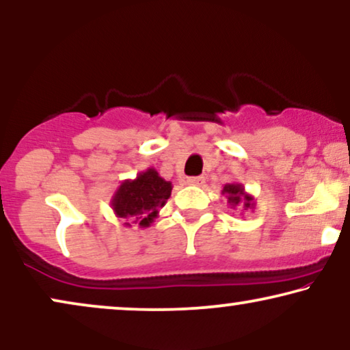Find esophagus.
<instances>
[{
	"label": "esophagus",
	"mask_w": 350,
	"mask_h": 350,
	"mask_svg": "<svg viewBox=\"0 0 350 350\" xmlns=\"http://www.w3.org/2000/svg\"><path fill=\"white\" fill-rule=\"evenodd\" d=\"M204 183L203 176H195V178H187L189 185H202Z\"/></svg>",
	"instance_id": "34e87169"
}]
</instances>
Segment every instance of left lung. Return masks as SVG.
Instances as JSON below:
<instances>
[{"instance_id": "8db88e82", "label": "left lung", "mask_w": 350, "mask_h": 350, "mask_svg": "<svg viewBox=\"0 0 350 350\" xmlns=\"http://www.w3.org/2000/svg\"><path fill=\"white\" fill-rule=\"evenodd\" d=\"M222 195H226L227 203L230 204V208L241 206L245 209H253L254 208V197L245 190L241 184H226L222 189Z\"/></svg>"}]
</instances>
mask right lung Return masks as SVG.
I'll use <instances>...</instances> for the list:
<instances>
[{"label": "right lung", "instance_id": "1", "mask_svg": "<svg viewBox=\"0 0 350 350\" xmlns=\"http://www.w3.org/2000/svg\"><path fill=\"white\" fill-rule=\"evenodd\" d=\"M172 185L158 174L155 167L139 172L136 179H126L115 190L110 206L115 216L124 219V226L133 224L146 229L158 217L160 209L171 197Z\"/></svg>", "mask_w": 350, "mask_h": 350}]
</instances>
